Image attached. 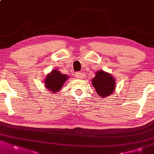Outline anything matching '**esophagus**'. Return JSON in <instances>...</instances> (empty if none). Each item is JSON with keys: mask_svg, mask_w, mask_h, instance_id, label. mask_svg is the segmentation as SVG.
Listing matches in <instances>:
<instances>
[{"mask_svg": "<svg viewBox=\"0 0 154 154\" xmlns=\"http://www.w3.org/2000/svg\"><path fill=\"white\" fill-rule=\"evenodd\" d=\"M75 76L78 78V79H82V78L83 77V73H81V72H76V73H75Z\"/></svg>", "mask_w": 154, "mask_h": 154, "instance_id": "34e87169", "label": "esophagus"}]
</instances>
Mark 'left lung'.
Segmentation results:
<instances>
[{
    "label": "left lung",
    "instance_id": "1",
    "mask_svg": "<svg viewBox=\"0 0 154 154\" xmlns=\"http://www.w3.org/2000/svg\"><path fill=\"white\" fill-rule=\"evenodd\" d=\"M91 83L96 89V94L101 97L110 96L115 90L114 78L110 73L103 71L96 72V75L91 80Z\"/></svg>",
    "mask_w": 154,
    "mask_h": 154
}]
</instances>
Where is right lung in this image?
Returning <instances> with one entry per match:
<instances>
[{"label": "right lung", "mask_w": 154, "mask_h": 154, "mask_svg": "<svg viewBox=\"0 0 154 154\" xmlns=\"http://www.w3.org/2000/svg\"><path fill=\"white\" fill-rule=\"evenodd\" d=\"M68 76L67 75L62 74L58 70H53L45 77L44 81L45 86L48 89L49 91L55 94L61 89L64 83L68 80Z\"/></svg>", "instance_id": "obj_1"}]
</instances>
